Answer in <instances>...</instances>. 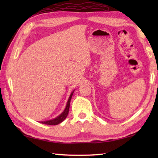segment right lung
<instances>
[{"label":"right lung","mask_w":158,"mask_h":158,"mask_svg":"<svg viewBox=\"0 0 158 158\" xmlns=\"http://www.w3.org/2000/svg\"><path fill=\"white\" fill-rule=\"evenodd\" d=\"M73 94V92L71 93V94H70V96L69 97L68 102H67V105H66L65 110H64L61 115H60L58 117H57L55 119H52V120H49V121H45V122H41V123L43 124H47V125L55 126V125H58V124H59L60 123L62 122L66 118V117L69 114V108H70V100H71V98H72Z\"/></svg>","instance_id":"1"}]
</instances>
